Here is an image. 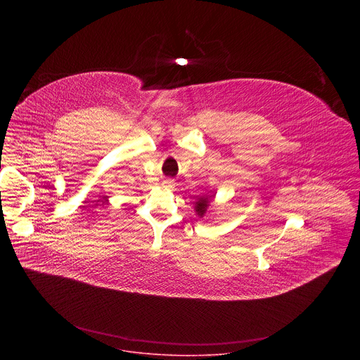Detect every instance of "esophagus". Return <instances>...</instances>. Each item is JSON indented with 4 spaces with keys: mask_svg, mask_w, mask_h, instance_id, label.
I'll return each instance as SVG.
<instances>
[{
    "mask_svg": "<svg viewBox=\"0 0 360 360\" xmlns=\"http://www.w3.org/2000/svg\"><path fill=\"white\" fill-rule=\"evenodd\" d=\"M162 187H165V188H173L174 187V181L173 180H170V179H166V180H163V183H162Z\"/></svg>",
    "mask_w": 360,
    "mask_h": 360,
    "instance_id": "esophagus-1",
    "label": "esophagus"
}]
</instances>
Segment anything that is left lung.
<instances>
[{
	"instance_id": "8db88e82",
	"label": "left lung",
	"mask_w": 360,
	"mask_h": 360,
	"mask_svg": "<svg viewBox=\"0 0 360 360\" xmlns=\"http://www.w3.org/2000/svg\"><path fill=\"white\" fill-rule=\"evenodd\" d=\"M213 195H205V197H201L197 202H195V212L198 213V216H204L206 213V209L209 206V202L212 201Z\"/></svg>"
}]
</instances>
